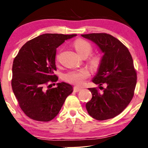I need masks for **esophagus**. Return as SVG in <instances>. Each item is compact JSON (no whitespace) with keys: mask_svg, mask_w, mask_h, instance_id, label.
Instances as JSON below:
<instances>
[{"mask_svg":"<svg viewBox=\"0 0 148 148\" xmlns=\"http://www.w3.org/2000/svg\"><path fill=\"white\" fill-rule=\"evenodd\" d=\"M81 90H82L81 88H79V87H77V86L73 88V91H74L75 92H79V91H81Z\"/></svg>","mask_w":148,"mask_h":148,"instance_id":"obj_1","label":"esophagus"}]
</instances>
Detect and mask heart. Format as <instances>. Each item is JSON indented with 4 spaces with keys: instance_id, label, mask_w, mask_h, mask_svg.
<instances>
[{
    "instance_id": "1",
    "label": "heart",
    "mask_w": 148,
    "mask_h": 148,
    "mask_svg": "<svg viewBox=\"0 0 148 148\" xmlns=\"http://www.w3.org/2000/svg\"><path fill=\"white\" fill-rule=\"evenodd\" d=\"M75 49L77 53L81 57H87L92 53V47L90 43L82 39L77 40L74 43ZM59 53L56 54V59L58 58ZM101 58L99 54H95L90 57L89 59V64L94 68H96L99 66ZM90 73L88 70L82 69L73 71L67 73L64 76V79L67 82L75 84L77 86H82L84 84L86 79L89 77Z\"/></svg>"
}]
</instances>
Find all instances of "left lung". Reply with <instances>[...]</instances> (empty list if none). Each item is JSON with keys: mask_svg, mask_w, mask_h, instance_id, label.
Instances as JSON below:
<instances>
[{"mask_svg": "<svg viewBox=\"0 0 148 148\" xmlns=\"http://www.w3.org/2000/svg\"><path fill=\"white\" fill-rule=\"evenodd\" d=\"M81 36L96 44L103 53L92 82L107 84L103 93L95 88H88L92 98L86 103V110L95 120L113 118L123 112L134 95L137 76L131 54L120 40L108 34Z\"/></svg>", "mask_w": 148, "mask_h": 148, "instance_id": "1", "label": "left lung"}]
</instances>
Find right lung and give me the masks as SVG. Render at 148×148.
Segmentation results:
<instances>
[{
	"mask_svg": "<svg viewBox=\"0 0 148 148\" xmlns=\"http://www.w3.org/2000/svg\"><path fill=\"white\" fill-rule=\"evenodd\" d=\"M76 36L44 34L27 41L14 58L13 92L21 110L32 120H53L58 115L67 97L73 92L71 85L64 82H58L57 87L53 88H49L52 84L47 87V85L58 81L54 75L56 48L65 40Z\"/></svg>",
	"mask_w": 148,
	"mask_h": 148,
	"instance_id": "add662e5",
	"label": "right lung"
}]
</instances>
